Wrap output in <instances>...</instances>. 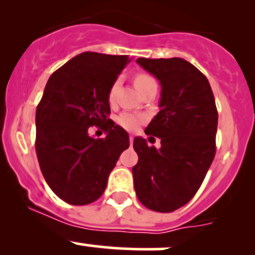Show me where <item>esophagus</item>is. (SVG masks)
<instances>
[{
	"label": "esophagus",
	"mask_w": 255,
	"mask_h": 255,
	"mask_svg": "<svg viewBox=\"0 0 255 255\" xmlns=\"http://www.w3.org/2000/svg\"><path fill=\"white\" fill-rule=\"evenodd\" d=\"M133 139H134V137H133V135H129V142L130 143H133Z\"/></svg>",
	"instance_id": "34e87169"
}]
</instances>
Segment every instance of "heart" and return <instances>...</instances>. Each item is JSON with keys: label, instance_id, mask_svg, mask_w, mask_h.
<instances>
[{"label": "heart", "instance_id": "heart-1", "mask_svg": "<svg viewBox=\"0 0 255 255\" xmlns=\"http://www.w3.org/2000/svg\"><path fill=\"white\" fill-rule=\"evenodd\" d=\"M150 82H156L154 80L153 76L148 75V74H139V75L135 76L134 79V85L138 90H142L144 86H146ZM121 85V79H116L115 81L112 82L111 87L109 90V101L113 104L116 100V95H117L118 89H120ZM145 122V118L143 116L135 115V113L132 112H123L121 113L117 117V123L127 130H135L139 126H142L143 123Z\"/></svg>", "mask_w": 255, "mask_h": 255}]
</instances>
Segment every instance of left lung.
Listing matches in <instances>:
<instances>
[{"mask_svg":"<svg viewBox=\"0 0 255 255\" xmlns=\"http://www.w3.org/2000/svg\"><path fill=\"white\" fill-rule=\"evenodd\" d=\"M137 63L160 81V111L145 134L160 138L161 146H149L140 137L133 140L135 194L149 210L173 212L195 196L212 164L217 107L207 78L189 61L138 58Z\"/></svg>","mask_w":255,"mask_h":255,"instance_id":"8db88e82","label":"left lung"}]
</instances>
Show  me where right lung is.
<instances>
[{
	"label": "right lung",
	"instance_id": "add662e5",
	"mask_svg": "<svg viewBox=\"0 0 255 255\" xmlns=\"http://www.w3.org/2000/svg\"><path fill=\"white\" fill-rule=\"evenodd\" d=\"M129 61L128 55L85 51L54 71L45 85L35 113V151L49 187L68 204L100 199L129 146L128 133L109 118V90ZM94 125L104 127L107 137H90Z\"/></svg>",
	"mask_w": 255,
	"mask_h": 255
}]
</instances>
